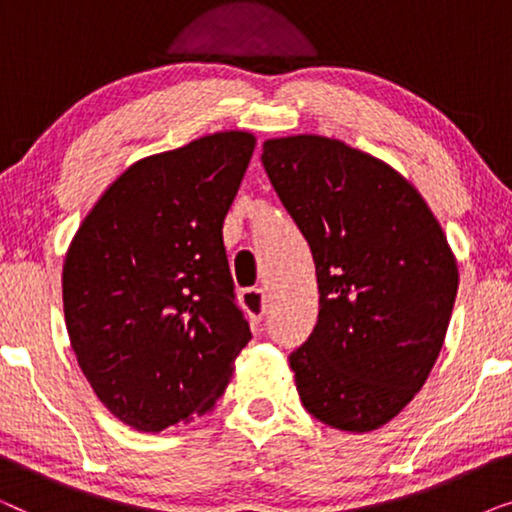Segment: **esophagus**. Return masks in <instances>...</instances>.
Here are the masks:
<instances>
[{
  "label": "esophagus",
  "mask_w": 512,
  "mask_h": 512,
  "mask_svg": "<svg viewBox=\"0 0 512 512\" xmlns=\"http://www.w3.org/2000/svg\"><path fill=\"white\" fill-rule=\"evenodd\" d=\"M265 291L263 289H244L240 293V305L242 310L247 312V319L251 321V324H261L263 314H265Z\"/></svg>",
  "instance_id": "1"
}]
</instances>
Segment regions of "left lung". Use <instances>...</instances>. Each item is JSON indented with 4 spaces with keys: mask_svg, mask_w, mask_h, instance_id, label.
I'll list each match as a JSON object with an SVG mask.
<instances>
[{
    "mask_svg": "<svg viewBox=\"0 0 512 512\" xmlns=\"http://www.w3.org/2000/svg\"><path fill=\"white\" fill-rule=\"evenodd\" d=\"M263 165L317 268V326L289 356L300 401L331 429H380L445 342L459 286L445 230L401 172L340 139H265Z\"/></svg>",
    "mask_w": 512,
    "mask_h": 512,
    "instance_id": "1",
    "label": "left lung"
}]
</instances>
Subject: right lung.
<instances>
[{
  "label": "right lung",
  "mask_w": 512,
  "mask_h": 512,
  "mask_svg": "<svg viewBox=\"0 0 512 512\" xmlns=\"http://www.w3.org/2000/svg\"><path fill=\"white\" fill-rule=\"evenodd\" d=\"M254 146L251 132L223 130L137 160L69 242V342L95 396L132 429L212 412L251 340L221 228Z\"/></svg>",
  "instance_id": "right-lung-1"
}]
</instances>
